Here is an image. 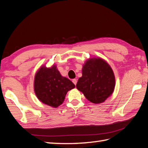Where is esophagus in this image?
<instances>
[{"mask_svg":"<svg viewBox=\"0 0 148 148\" xmlns=\"http://www.w3.org/2000/svg\"><path fill=\"white\" fill-rule=\"evenodd\" d=\"M72 82H73V83H74L75 85L77 84V79H73L72 80Z\"/></svg>","mask_w":148,"mask_h":148,"instance_id":"esophagus-1","label":"esophagus"}]
</instances>
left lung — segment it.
Segmentation results:
<instances>
[{
    "label": "left lung",
    "instance_id": "obj_1",
    "mask_svg": "<svg viewBox=\"0 0 148 148\" xmlns=\"http://www.w3.org/2000/svg\"><path fill=\"white\" fill-rule=\"evenodd\" d=\"M115 86L114 73L109 64L101 57H91L83 64L82 77L76 86L88 101L101 104L112 95Z\"/></svg>",
    "mask_w": 148,
    "mask_h": 148
}]
</instances>
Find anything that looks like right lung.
I'll list each match as a JSON object with an SVG mask.
<instances>
[{
	"instance_id": "1",
	"label": "right lung",
	"mask_w": 148,
	"mask_h": 148,
	"mask_svg": "<svg viewBox=\"0 0 148 148\" xmlns=\"http://www.w3.org/2000/svg\"><path fill=\"white\" fill-rule=\"evenodd\" d=\"M75 87L69 79L62 76L55 64L49 67L41 66L34 76L36 96L39 101L53 108L60 106L66 93Z\"/></svg>"
}]
</instances>
